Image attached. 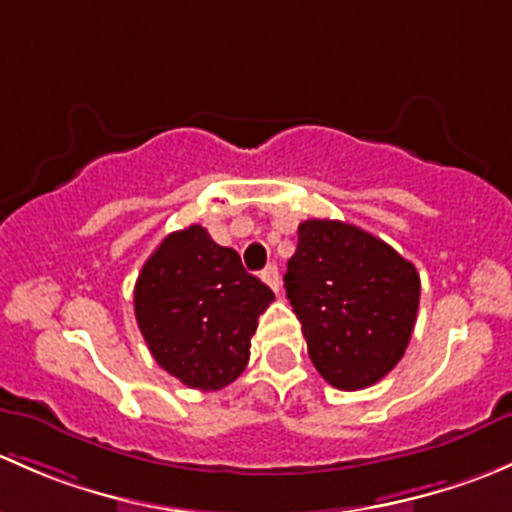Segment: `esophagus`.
<instances>
[{"label": "esophagus", "mask_w": 512, "mask_h": 512, "mask_svg": "<svg viewBox=\"0 0 512 512\" xmlns=\"http://www.w3.org/2000/svg\"><path fill=\"white\" fill-rule=\"evenodd\" d=\"M261 278H263V283H268V286L273 288V291L281 293V276H278V268L276 266H266V268H263Z\"/></svg>", "instance_id": "1"}]
</instances>
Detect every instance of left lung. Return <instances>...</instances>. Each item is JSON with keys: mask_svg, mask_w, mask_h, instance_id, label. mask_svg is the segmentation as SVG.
Segmentation results:
<instances>
[{"mask_svg": "<svg viewBox=\"0 0 512 512\" xmlns=\"http://www.w3.org/2000/svg\"><path fill=\"white\" fill-rule=\"evenodd\" d=\"M283 281L310 360L335 389L370 387L404 357L421 283L382 239L345 221H303Z\"/></svg>", "mask_w": 512, "mask_h": 512, "instance_id": "obj_1", "label": "left lung"}]
</instances>
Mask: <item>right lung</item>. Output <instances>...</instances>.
I'll use <instances>...</instances> for the list:
<instances>
[{
  "label": "right lung",
  "instance_id": "obj_1",
  "mask_svg": "<svg viewBox=\"0 0 512 512\" xmlns=\"http://www.w3.org/2000/svg\"><path fill=\"white\" fill-rule=\"evenodd\" d=\"M273 291L246 273L234 249L199 224L165 236L135 283V318L157 365L217 392L249 365L258 315Z\"/></svg>",
  "mask_w": 512,
  "mask_h": 512
}]
</instances>
